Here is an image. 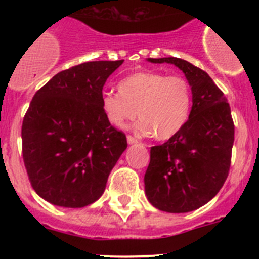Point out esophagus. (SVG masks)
Wrapping results in <instances>:
<instances>
[{
    "mask_svg": "<svg viewBox=\"0 0 259 259\" xmlns=\"http://www.w3.org/2000/svg\"><path fill=\"white\" fill-rule=\"evenodd\" d=\"M127 141H128V144H136L139 140H137L136 137L131 136V135H128V136H127Z\"/></svg>",
    "mask_w": 259,
    "mask_h": 259,
    "instance_id": "34e87169",
    "label": "esophagus"
}]
</instances>
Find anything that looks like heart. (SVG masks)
I'll return each instance as SVG.
<instances>
[{"mask_svg": "<svg viewBox=\"0 0 259 259\" xmlns=\"http://www.w3.org/2000/svg\"><path fill=\"white\" fill-rule=\"evenodd\" d=\"M101 107L114 127H124L137 114L141 131L155 140H168L188 120L192 88L179 75L139 71L119 81L118 93H104Z\"/></svg>", "mask_w": 259, "mask_h": 259, "instance_id": "1", "label": "heart"}]
</instances>
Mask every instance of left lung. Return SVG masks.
Returning a JSON list of instances; mask_svg holds the SVG:
<instances>
[{
    "instance_id": "left-lung-1",
    "label": "left lung",
    "mask_w": 259,
    "mask_h": 259,
    "mask_svg": "<svg viewBox=\"0 0 259 259\" xmlns=\"http://www.w3.org/2000/svg\"><path fill=\"white\" fill-rule=\"evenodd\" d=\"M148 61L179 67L192 88L193 105L184 127L162 145L152 146L144 178L146 197L162 211H193L209 202L227 179L235 140L230 104L211 77L188 61Z\"/></svg>"
}]
</instances>
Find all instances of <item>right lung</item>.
I'll use <instances>...</instances> for the list:
<instances>
[{
	"label": "right lung",
	"mask_w": 259,
	"mask_h": 259,
	"mask_svg": "<svg viewBox=\"0 0 259 259\" xmlns=\"http://www.w3.org/2000/svg\"><path fill=\"white\" fill-rule=\"evenodd\" d=\"M120 61L85 62L61 71L35 93L22 125V152L32 188L48 202L88 206L127 148L107 122L102 88Z\"/></svg>",
	"instance_id": "add662e5"
}]
</instances>
